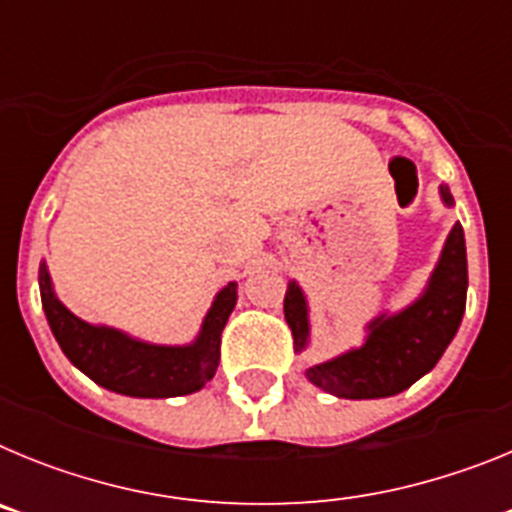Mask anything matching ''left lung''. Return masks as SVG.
I'll return each instance as SVG.
<instances>
[{
  "instance_id": "8db88e82",
  "label": "left lung",
  "mask_w": 512,
  "mask_h": 512,
  "mask_svg": "<svg viewBox=\"0 0 512 512\" xmlns=\"http://www.w3.org/2000/svg\"><path fill=\"white\" fill-rule=\"evenodd\" d=\"M443 205H454L449 187H441ZM467 246L456 223L441 251L423 295L395 315H379L366 325L364 346L307 369L315 387L346 400H374L408 390L428 374L446 346L454 341L467 307ZM284 318L292 328L295 348L310 341L307 300L297 282L287 284Z\"/></svg>"
}]
</instances>
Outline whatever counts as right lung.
<instances>
[{
	"label": "right lung",
	"mask_w": 512,
	"mask_h": 512,
	"mask_svg": "<svg viewBox=\"0 0 512 512\" xmlns=\"http://www.w3.org/2000/svg\"><path fill=\"white\" fill-rule=\"evenodd\" d=\"M38 282L45 318L61 351L104 390L128 397H179L202 390L215 377L220 336L238 300L235 282L217 292L202 320L200 336L189 346H156L130 338L117 328L76 318L53 292L45 261L40 264Z\"/></svg>",
	"instance_id": "right-lung-1"
}]
</instances>
